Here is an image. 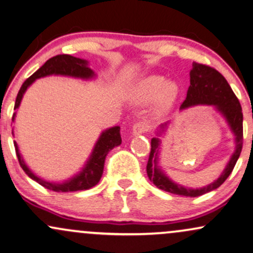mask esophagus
Wrapping results in <instances>:
<instances>
[{
	"label": "esophagus",
	"mask_w": 253,
	"mask_h": 253,
	"mask_svg": "<svg viewBox=\"0 0 253 253\" xmlns=\"http://www.w3.org/2000/svg\"><path fill=\"white\" fill-rule=\"evenodd\" d=\"M147 129H148V125L146 123H136L134 126L132 127V134L133 135L144 134Z\"/></svg>",
	"instance_id": "34e87169"
}]
</instances>
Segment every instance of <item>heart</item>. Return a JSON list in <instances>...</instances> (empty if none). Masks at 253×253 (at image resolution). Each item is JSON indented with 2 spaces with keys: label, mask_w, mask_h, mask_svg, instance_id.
Listing matches in <instances>:
<instances>
[{
  "label": "heart",
  "mask_w": 253,
  "mask_h": 253,
  "mask_svg": "<svg viewBox=\"0 0 253 253\" xmlns=\"http://www.w3.org/2000/svg\"><path fill=\"white\" fill-rule=\"evenodd\" d=\"M178 87L161 75H148L140 79L130 88L128 96L135 103H147L157 99V113H166L174 103Z\"/></svg>",
  "instance_id": "obj_1"
}]
</instances>
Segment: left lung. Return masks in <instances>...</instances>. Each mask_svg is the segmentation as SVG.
Segmentation results:
<instances>
[{
	"instance_id": "obj_1",
	"label": "left lung",
	"mask_w": 253,
	"mask_h": 253,
	"mask_svg": "<svg viewBox=\"0 0 253 253\" xmlns=\"http://www.w3.org/2000/svg\"><path fill=\"white\" fill-rule=\"evenodd\" d=\"M194 106H212L225 119L234 135V151L223 172L211 184L199 188L182 186L173 181L160 166L161 138L165 136L171 121L160 125L154 132L156 136L151 140V153L146 169L147 175L160 190L184 197L202 196L220 186L232 172L243 147V113L239 100L234 95L229 82L220 73L211 67L197 62H193L192 69L190 71V87L180 111Z\"/></svg>"
}]
</instances>
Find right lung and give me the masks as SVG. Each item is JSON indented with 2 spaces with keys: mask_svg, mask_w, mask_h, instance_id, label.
<instances>
[{
  "mask_svg": "<svg viewBox=\"0 0 253 253\" xmlns=\"http://www.w3.org/2000/svg\"><path fill=\"white\" fill-rule=\"evenodd\" d=\"M50 75H59V77H67L73 79H81V80L90 81L96 79V73L89 67V62L84 59L75 57L72 55H56L51 57L44 63L43 66L40 67L32 77L27 79L21 86L19 93H17L16 101H15V113L13 114V123L16 118V111L19 109L21 101H22L24 93L27 89L32 86L38 79L50 77ZM14 135V128H13ZM121 144V135H120V127L114 126L102 130L100 133V136L97 138L95 145H94L92 153L88 157V159L84 163V165L79 171L77 174L72 175L71 178L66 179L63 181H50L45 180L38 174H35L29 166L24 161L22 154H21L19 145L16 141H14L15 151H16L17 159L20 161V165L26 172V174L30 179L39 182L40 185L48 188V190L54 191V192H75V191H84L89 190L93 186H95L97 182L101 179L103 172V164H105L106 156L108 152L113 150Z\"/></svg>",
  "mask_w": 253,
  "mask_h": 253,
  "instance_id": "add662e5",
  "label": "right lung"
}]
</instances>
